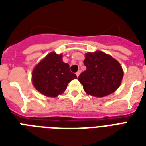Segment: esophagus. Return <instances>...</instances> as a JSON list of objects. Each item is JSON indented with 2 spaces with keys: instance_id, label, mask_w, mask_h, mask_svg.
Here are the masks:
<instances>
[{
  "instance_id": "esophagus-1",
  "label": "esophagus",
  "mask_w": 146,
  "mask_h": 146,
  "mask_svg": "<svg viewBox=\"0 0 146 146\" xmlns=\"http://www.w3.org/2000/svg\"><path fill=\"white\" fill-rule=\"evenodd\" d=\"M80 72H81L80 70H78V71H77V72H76V76H79V75H80Z\"/></svg>"
}]
</instances>
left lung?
I'll list each match as a JSON object with an SVG mask.
<instances>
[{
	"mask_svg": "<svg viewBox=\"0 0 146 146\" xmlns=\"http://www.w3.org/2000/svg\"><path fill=\"white\" fill-rule=\"evenodd\" d=\"M86 70L80 74L78 80L88 95L104 97L116 91L123 76L120 64L112 56L97 51L85 54Z\"/></svg>",
	"mask_w": 146,
	"mask_h": 146,
	"instance_id": "8db88e82",
	"label": "left lung"
}]
</instances>
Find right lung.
<instances>
[{
    "label": "right lung",
    "instance_id": "right-lung-1",
    "mask_svg": "<svg viewBox=\"0 0 146 146\" xmlns=\"http://www.w3.org/2000/svg\"><path fill=\"white\" fill-rule=\"evenodd\" d=\"M62 54H48L33 71V86L44 95L56 97L66 89L68 84L77 78L70 70V66L62 61Z\"/></svg>",
    "mask_w": 146,
    "mask_h": 146
}]
</instances>
